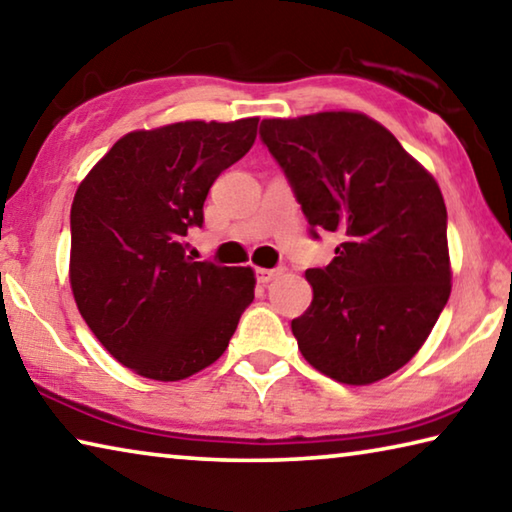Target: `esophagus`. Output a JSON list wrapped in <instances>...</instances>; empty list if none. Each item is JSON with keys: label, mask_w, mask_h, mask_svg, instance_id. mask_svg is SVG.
<instances>
[{"label": "esophagus", "mask_w": 512, "mask_h": 512, "mask_svg": "<svg viewBox=\"0 0 512 512\" xmlns=\"http://www.w3.org/2000/svg\"><path fill=\"white\" fill-rule=\"evenodd\" d=\"M277 275H282V268H255V277L259 284H268L275 280Z\"/></svg>", "instance_id": "esophagus-1"}]
</instances>
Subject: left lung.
I'll return each mask as SVG.
<instances>
[{"instance_id": "1", "label": "left lung", "mask_w": 512, "mask_h": 512, "mask_svg": "<svg viewBox=\"0 0 512 512\" xmlns=\"http://www.w3.org/2000/svg\"><path fill=\"white\" fill-rule=\"evenodd\" d=\"M259 137L287 176L309 235L341 237L332 262L305 273L314 300L291 320L302 357L341 384L393 375L427 341L452 291L438 183L361 112L264 119Z\"/></svg>"}]
</instances>
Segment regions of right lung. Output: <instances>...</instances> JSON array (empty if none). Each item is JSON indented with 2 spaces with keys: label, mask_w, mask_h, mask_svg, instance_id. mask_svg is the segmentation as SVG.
<instances>
[{
  "label": "right lung",
  "mask_w": 512,
  "mask_h": 512,
  "mask_svg": "<svg viewBox=\"0 0 512 512\" xmlns=\"http://www.w3.org/2000/svg\"><path fill=\"white\" fill-rule=\"evenodd\" d=\"M257 117L178 121L121 137L76 189L69 282L112 357L158 381L221 357L255 298L250 266L194 262L187 230L219 173L255 144Z\"/></svg>",
  "instance_id": "right-lung-1"
}]
</instances>
